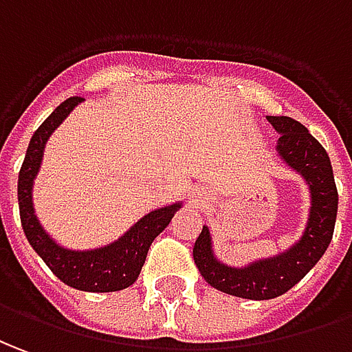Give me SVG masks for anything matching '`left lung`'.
Wrapping results in <instances>:
<instances>
[{
    "mask_svg": "<svg viewBox=\"0 0 352 352\" xmlns=\"http://www.w3.org/2000/svg\"><path fill=\"white\" fill-rule=\"evenodd\" d=\"M266 120L280 134L276 142L278 157L309 188V217L301 237L282 253L254 258L243 266H232L218 258L208 226H203L193 245V261L205 282L218 292L253 301L280 297L301 282L326 253L338 218V188L326 149L289 116H266Z\"/></svg>",
    "mask_w": 352,
    "mask_h": 352,
    "instance_id": "left-lung-1",
    "label": "left lung"
}]
</instances>
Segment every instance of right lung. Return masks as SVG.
Listing matches in <instances>:
<instances>
[{
  "label": "right lung",
  "instance_id": "add662e5",
  "mask_svg": "<svg viewBox=\"0 0 352 352\" xmlns=\"http://www.w3.org/2000/svg\"><path fill=\"white\" fill-rule=\"evenodd\" d=\"M84 99L70 98L51 113L34 132L19 172V210L24 236L43 263L60 282L74 289L91 293L120 292L138 280L153 239L170 224L172 217L184 207L176 201L153 208L107 245L94 249H70L55 241L42 226L34 208V180L42 168L43 151L51 134Z\"/></svg>",
  "mask_w": 352,
  "mask_h": 352
}]
</instances>
